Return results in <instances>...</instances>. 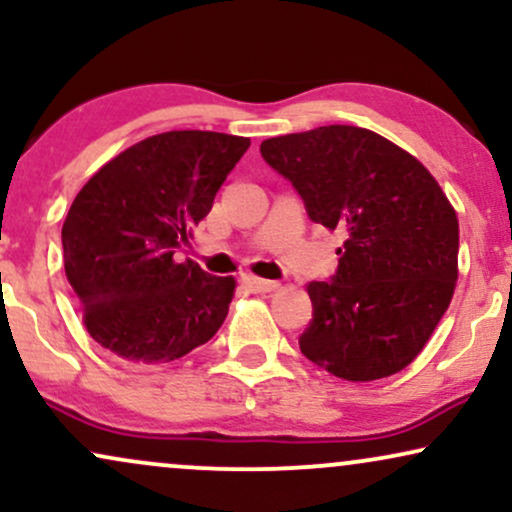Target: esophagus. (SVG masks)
<instances>
[{
    "label": "esophagus",
    "mask_w": 512,
    "mask_h": 512,
    "mask_svg": "<svg viewBox=\"0 0 512 512\" xmlns=\"http://www.w3.org/2000/svg\"><path fill=\"white\" fill-rule=\"evenodd\" d=\"M240 283H243L250 293H269V291H274V288H279V283L276 281L260 279V276H243Z\"/></svg>",
    "instance_id": "1"
}]
</instances>
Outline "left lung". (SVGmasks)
Masks as SVG:
<instances>
[{
	"mask_svg": "<svg viewBox=\"0 0 512 512\" xmlns=\"http://www.w3.org/2000/svg\"><path fill=\"white\" fill-rule=\"evenodd\" d=\"M315 224L338 231V267L307 286L312 319L300 350L348 381L408 367L453 298L458 217L439 183L391 140L357 126H319L260 145Z\"/></svg>",
	"mask_w": 512,
	"mask_h": 512,
	"instance_id": "left-lung-1",
	"label": "left lung"
}]
</instances>
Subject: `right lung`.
Instances as JSON below:
<instances>
[{
  "label": "right lung",
  "mask_w": 512,
  "mask_h": 512,
  "mask_svg": "<svg viewBox=\"0 0 512 512\" xmlns=\"http://www.w3.org/2000/svg\"><path fill=\"white\" fill-rule=\"evenodd\" d=\"M248 147L229 133H159L104 164L76 195L61 229L64 269L102 348L152 365L217 334L236 281L178 262L176 252Z\"/></svg>",
  "instance_id": "obj_1"
}]
</instances>
